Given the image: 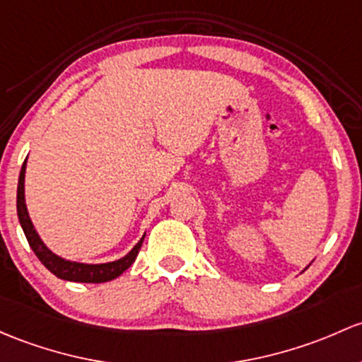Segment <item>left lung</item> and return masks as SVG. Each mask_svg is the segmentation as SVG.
I'll list each match as a JSON object with an SVG mask.
<instances>
[{"instance_id": "left-lung-1", "label": "left lung", "mask_w": 362, "mask_h": 362, "mask_svg": "<svg viewBox=\"0 0 362 362\" xmlns=\"http://www.w3.org/2000/svg\"><path fill=\"white\" fill-rule=\"evenodd\" d=\"M307 267H309V265H307ZM307 267H305V269H307Z\"/></svg>"}]
</instances>
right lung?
<instances>
[{"mask_svg": "<svg viewBox=\"0 0 362 362\" xmlns=\"http://www.w3.org/2000/svg\"><path fill=\"white\" fill-rule=\"evenodd\" d=\"M25 166H28V159H25L24 165H22L21 175H18L17 215L22 230H24L25 238H28L30 250L36 253V257L40 258L41 264H43L52 274H55L57 277H60V279L64 281H72V283H107V281L116 279V277H119L121 274L127 271L133 262H135L136 255H139L140 248H142L146 234L140 238V241L136 243L124 257L117 258V260L114 262H105V264H83V262L67 260V258H62L57 253H53V251L45 245L43 239L37 234L36 227H34L33 220H30L28 204H25Z\"/></svg>", "mask_w": 362, "mask_h": 362, "instance_id": "add662e5", "label": "right lung"}]
</instances>
